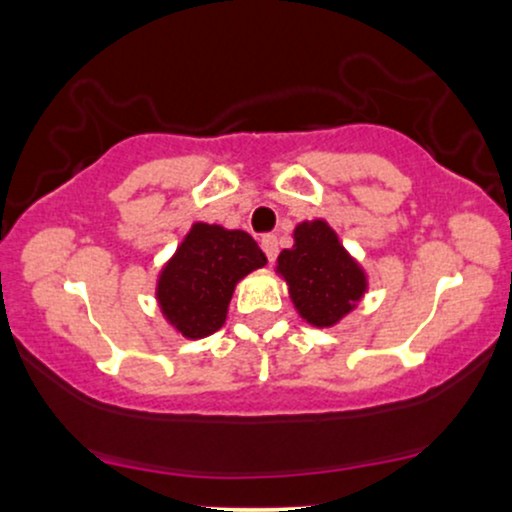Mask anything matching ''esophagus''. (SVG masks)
<instances>
[{
  "label": "esophagus",
  "instance_id": "obj_1",
  "mask_svg": "<svg viewBox=\"0 0 512 512\" xmlns=\"http://www.w3.org/2000/svg\"><path fill=\"white\" fill-rule=\"evenodd\" d=\"M260 245H262L264 255H267V260L274 262L276 260V252H279V243H276V236H262Z\"/></svg>",
  "mask_w": 512,
  "mask_h": 512
}]
</instances>
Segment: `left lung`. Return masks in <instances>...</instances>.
Wrapping results in <instances>:
<instances>
[{
  "instance_id": "obj_1",
  "label": "left lung",
  "mask_w": 512,
  "mask_h": 512,
  "mask_svg": "<svg viewBox=\"0 0 512 512\" xmlns=\"http://www.w3.org/2000/svg\"><path fill=\"white\" fill-rule=\"evenodd\" d=\"M293 238L296 245L279 255L291 301L310 325L332 327L363 296L366 276L325 221L301 223Z\"/></svg>"
}]
</instances>
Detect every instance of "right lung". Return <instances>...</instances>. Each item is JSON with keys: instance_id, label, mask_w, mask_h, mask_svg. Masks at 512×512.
<instances>
[{"instance_id": "1", "label": "right lung", "mask_w": 512, "mask_h": 512, "mask_svg": "<svg viewBox=\"0 0 512 512\" xmlns=\"http://www.w3.org/2000/svg\"><path fill=\"white\" fill-rule=\"evenodd\" d=\"M267 264L245 231L195 223L158 279V303L182 337L199 339L226 322L236 281Z\"/></svg>"}]
</instances>
